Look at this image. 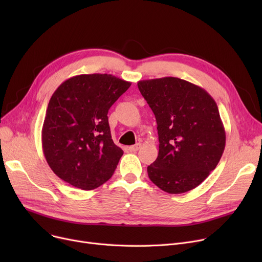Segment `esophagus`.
I'll return each mask as SVG.
<instances>
[{
    "instance_id": "1",
    "label": "esophagus",
    "mask_w": 262,
    "mask_h": 262,
    "mask_svg": "<svg viewBox=\"0 0 262 262\" xmlns=\"http://www.w3.org/2000/svg\"><path fill=\"white\" fill-rule=\"evenodd\" d=\"M140 143H137V144H135V145H132V146H128V150L129 152H133V153H135V152H137V150H138L139 148H140Z\"/></svg>"
}]
</instances>
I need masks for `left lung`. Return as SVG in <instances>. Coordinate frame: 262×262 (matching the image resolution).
Listing matches in <instances>:
<instances>
[{
  "instance_id": "obj_1",
  "label": "left lung",
  "mask_w": 262,
  "mask_h": 262,
  "mask_svg": "<svg viewBox=\"0 0 262 262\" xmlns=\"http://www.w3.org/2000/svg\"><path fill=\"white\" fill-rule=\"evenodd\" d=\"M156 118L159 152L149 180L171 194L185 193L215 169L226 135L216 103L203 88L177 77L138 81Z\"/></svg>"
}]
</instances>
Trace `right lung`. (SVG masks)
<instances>
[{
    "mask_svg": "<svg viewBox=\"0 0 262 262\" xmlns=\"http://www.w3.org/2000/svg\"><path fill=\"white\" fill-rule=\"evenodd\" d=\"M130 87L112 74L64 80L49 102L42 148L52 171L66 183L92 190L113 176L123 150L110 134L108 110Z\"/></svg>",
    "mask_w": 262,
    "mask_h": 262,
    "instance_id": "right-lung-1",
    "label": "right lung"
}]
</instances>
